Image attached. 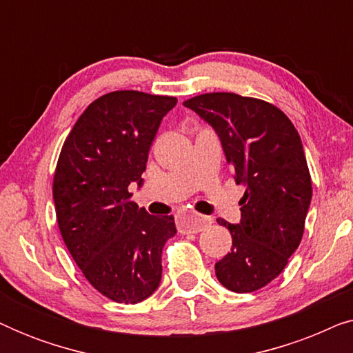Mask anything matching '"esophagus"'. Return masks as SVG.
I'll use <instances>...</instances> for the list:
<instances>
[{
  "label": "esophagus",
  "instance_id": "obj_1",
  "mask_svg": "<svg viewBox=\"0 0 353 353\" xmlns=\"http://www.w3.org/2000/svg\"><path fill=\"white\" fill-rule=\"evenodd\" d=\"M212 223V219L204 215H186L178 220V231L180 233H199Z\"/></svg>",
  "mask_w": 353,
  "mask_h": 353
}]
</instances>
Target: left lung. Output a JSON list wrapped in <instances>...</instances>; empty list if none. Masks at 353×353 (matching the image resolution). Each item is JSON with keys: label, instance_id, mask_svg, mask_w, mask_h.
Returning <instances> with one entry per match:
<instances>
[{"label": "left lung", "instance_id": "1", "mask_svg": "<svg viewBox=\"0 0 353 353\" xmlns=\"http://www.w3.org/2000/svg\"><path fill=\"white\" fill-rule=\"evenodd\" d=\"M220 137L234 180L245 186L231 252L215 274L233 292H254L272 283L299 248L312 201V178L302 141L276 105L236 93H205L183 103Z\"/></svg>", "mask_w": 353, "mask_h": 353}]
</instances>
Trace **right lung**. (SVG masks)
I'll use <instances>...</instances> for the list:
<instances>
[{
  "instance_id": "right-lung-1",
  "label": "right lung",
  "mask_w": 353,
  "mask_h": 353,
  "mask_svg": "<svg viewBox=\"0 0 353 353\" xmlns=\"http://www.w3.org/2000/svg\"><path fill=\"white\" fill-rule=\"evenodd\" d=\"M173 96L112 91L93 101L61 149L52 181L56 216L72 259L110 301L138 303L162 278V249L176 234L172 215L132 201L152 139Z\"/></svg>"
}]
</instances>
